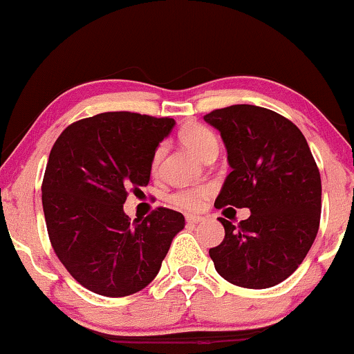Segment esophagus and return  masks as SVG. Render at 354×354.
I'll return each mask as SVG.
<instances>
[{
	"instance_id": "1",
	"label": "esophagus",
	"mask_w": 354,
	"mask_h": 354,
	"mask_svg": "<svg viewBox=\"0 0 354 354\" xmlns=\"http://www.w3.org/2000/svg\"><path fill=\"white\" fill-rule=\"evenodd\" d=\"M203 216H198V214H186V221L189 223V225H196V223H201L203 221Z\"/></svg>"
}]
</instances>
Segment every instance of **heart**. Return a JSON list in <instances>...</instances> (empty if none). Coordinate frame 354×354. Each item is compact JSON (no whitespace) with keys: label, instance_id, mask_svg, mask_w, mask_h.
I'll return each instance as SVG.
<instances>
[{"label":"heart","instance_id":"b5f03b06","mask_svg":"<svg viewBox=\"0 0 354 354\" xmlns=\"http://www.w3.org/2000/svg\"><path fill=\"white\" fill-rule=\"evenodd\" d=\"M180 138L183 145L186 148L191 149L196 156L206 158L209 156L211 153H218V140L216 136L213 135L211 129L206 128L203 124H188L181 129ZM165 146H160L153 154L151 160V171L156 173L158 168H160L161 158H163ZM211 194L209 186H200V188H189V189H181L178 193H174L171 196L173 205L180 206V208L185 209H200L203 205H205L206 198Z\"/></svg>","mask_w":354,"mask_h":354}]
</instances>
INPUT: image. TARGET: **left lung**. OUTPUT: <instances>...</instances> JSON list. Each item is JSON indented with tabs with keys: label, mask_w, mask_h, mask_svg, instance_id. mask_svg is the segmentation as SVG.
<instances>
[{
	"label": "left lung",
	"mask_w": 354,
	"mask_h": 354,
	"mask_svg": "<svg viewBox=\"0 0 354 354\" xmlns=\"http://www.w3.org/2000/svg\"><path fill=\"white\" fill-rule=\"evenodd\" d=\"M203 120L221 135L231 168L214 206L251 211L238 226L219 218L225 239L209 250L214 268L236 286H274L298 270L319 228L321 178L310 146L290 120L253 104Z\"/></svg>",
	"instance_id": "1"
}]
</instances>
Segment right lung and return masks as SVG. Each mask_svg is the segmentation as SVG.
I'll use <instances>...</instances> for the list:
<instances>
[{
	"label": "right lung",
	"instance_id": "right-lung-1",
	"mask_svg": "<svg viewBox=\"0 0 354 354\" xmlns=\"http://www.w3.org/2000/svg\"><path fill=\"white\" fill-rule=\"evenodd\" d=\"M173 118L101 113L68 126L53 145L43 178V211L53 250L81 286L121 298L138 293L160 271L185 216L154 209L131 221L129 189L149 183L158 145Z\"/></svg>",
	"mask_w": 354,
	"mask_h": 354
}]
</instances>
